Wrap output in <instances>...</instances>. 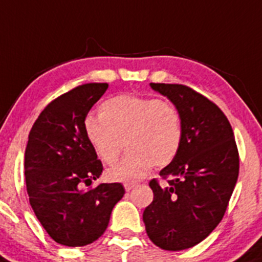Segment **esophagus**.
I'll use <instances>...</instances> for the list:
<instances>
[{
    "mask_svg": "<svg viewBox=\"0 0 262 262\" xmlns=\"http://www.w3.org/2000/svg\"><path fill=\"white\" fill-rule=\"evenodd\" d=\"M134 186H136V183H130V182H126V183H124V187H125V190H126V191H130V190L133 189Z\"/></svg>",
    "mask_w": 262,
    "mask_h": 262,
    "instance_id": "obj_1",
    "label": "esophagus"
}]
</instances>
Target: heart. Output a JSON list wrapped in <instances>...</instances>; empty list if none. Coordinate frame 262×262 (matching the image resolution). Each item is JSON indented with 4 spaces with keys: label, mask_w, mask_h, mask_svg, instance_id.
<instances>
[{
    "label": "heart",
    "mask_w": 262,
    "mask_h": 262,
    "mask_svg": "<svg viewBox=\"0 0 262 262\" xmlns=\"http://www.w3.org/2000/svg\"><path fill=\"white\" fill-rule=\"evenodd\" d=\"M98 116L85 120V137L104 164H115L126 147V156L106 176L114 182H134L151 168L167 167L182 143V119L170 102L138 95H116L99 106Z\"/></svg>",
    "instance_id": "obj_1"
}]
</instances>
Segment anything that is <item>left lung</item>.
Wrapping results in <instances>:
<instances>
[{
  "mask_svg": "<svg viewBox=\"0 0 262 262\" xmlns=\"http://www.w3.org/2000/svg\"><path fill=\"white\" fill-rule=\"evenodd\" d=\"M182 119V143L174 160L150 181L154 200L143 212L146 233L165 251L204 241L221 222L239 174V154L224 112L204 95L180 84H150Z\"/></svg>",
  "mask_w": 262,
  "mask_h": 262,
  "instance_id": "left-lung-1",
  "label": "left lung"
}]
</instances>
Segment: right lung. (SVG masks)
<instances>
[{"mask_svg": "<svg viewBox=\"0 0 262 262\" xmlns=\"http://www.w3.org/2000/svg\"><path fill=\"white\" fill-rule=\"evenodd\" d=\"M108 84H85L45 107L28 136L24 176L29 204L57 243L82 247L108 226L115 204L125 194L121 183L84 190L103 170L85 137V119Z\"/></svg>", "mask_w": 262, "mask_h": 262, "instance_id": "right-lung-1", "label": "right lung"}]
</instances>
